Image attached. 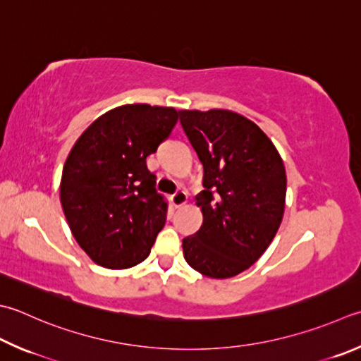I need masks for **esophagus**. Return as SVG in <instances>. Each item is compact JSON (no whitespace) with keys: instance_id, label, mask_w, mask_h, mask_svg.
Listing matches in <instances>:
<instances>
[{"instance_id":"obj_1","label":"esophagus","mask_w":361,"mask_h":361,"mask_svg":"<svg viewBox=\"0 0 361 361\" xmlns=\"http://www.w3.org/2000/svg\"><path fill=\"white\" fill-rule=\"evenodd\" d=\"M185 202H187V193L183 192V190H178V192L171 196V204L174 207H182Z\"/></svg>"}]
</instances>
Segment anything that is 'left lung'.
I'll return each mask as SVG.
<instances>
[{
    "instance_id": "obj_1",
    "label": "left lung",
    "mask_w": 361,
    "mask_h": 361,
    "mask_svg": "<svg viewBox=\"0 0 361 361\" xmlns=\"http://www.w3.org/2000/svg\"><path fill=\"white\" fill-rule=\"evenodd\" d=\"M180 124L202 163L198 233L182 240L192 269L231 278L250 269L280 228L286 169L271 140L231 110H180Z\"/></svg>"
}]
</instances>
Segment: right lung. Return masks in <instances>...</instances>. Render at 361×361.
Instances as JSON below:
<instances>
[{
	"mask_svg": "<svg viewBox=\"0 0 361 361\" xmlns=\"http://www.w3.org/2000/svg\"><path fill=\"white\" fill-rule=\"evenodd\" d=\"M178 119L173 106L121 105L94 121L67 155L61 206L75 240L102 267L142 262L165 226L168 206L146 157Z\"/></svg>",
	"mask_w": 361,
	"mask_h": 361,
	"instance_id": "obj_1",
	"label": "right lung"
}]
</instances>
